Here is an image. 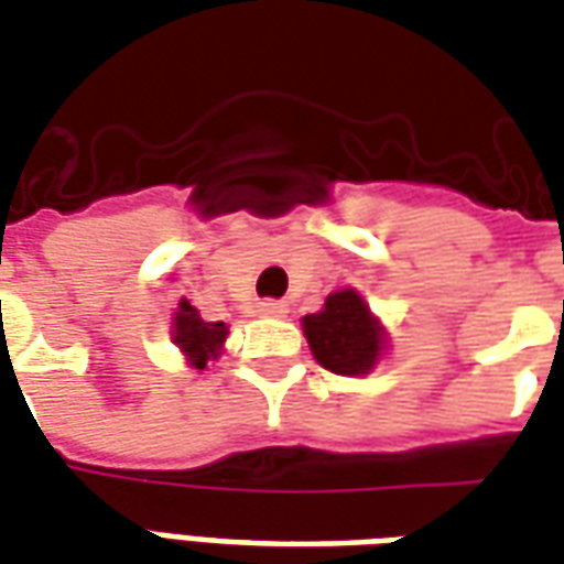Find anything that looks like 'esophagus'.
Masks as SVG:
<instances>
[{"label":"esophagus","mask_w":564,"mask_h":564,"mask_svg":"<svg viewBox=\"0 0 564 564\" xmlns=\"http://www.w3.org/2000/svg\"><path fill=\"white\" fill-rule=\"evenodd\" d=\"M285 312V303H279V300H264V303H258V315H261V318H282Z\"/></svg>","instance_id":"esophagus-1"}]
</instances>
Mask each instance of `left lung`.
I'll return each instance as SVG.
<instances>
[{"label":"left lung","mask_w":564,"mask_h":564,"mask_svg":"<svg viewBox=\"0 0 564 564\" xmlns=\"http://www.w3.org/2000/svg\"><path fill=\"white\" fill-rule=\"evenodd\" d=\"M312 357L336 376H369L388 351V330L355 288L333 291L318 312L303 318Z\"/></svg>","instance_id":"8db88e82"}]
</instances>
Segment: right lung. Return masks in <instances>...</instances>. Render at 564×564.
Returning <instances> with one entry per match:
<instances>
[{"label":"right lung","instance_id":"1","mask_svg":"<svg viewBox=\"0 0 564 564\" xmlns=\"http://www.w3.org/2000/svg\"><path fill=\"white\" fill-rule=\"evenodd\" d=\"M171 339L183 351L186 364L197 372L207 369L209 360H219L228 339V324L225 322H204L200 312L188 303L186 297L176 303L174 324H171Z\"/></svg>","mask_w":564,"mask_h":564}]
</instances>
